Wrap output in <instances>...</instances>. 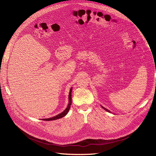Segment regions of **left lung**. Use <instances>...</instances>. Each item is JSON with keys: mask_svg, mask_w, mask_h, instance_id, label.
Returning <instances> with one entry per match:
<instances>
[{"mask_svg": "<svg viewBox=\"0 0 156 156\" xmlns=\"http://www.w3.org/2000/svg\"><path fill=\"white\" fill-rule=\"evenodd\" d=\"M103 107V109H105V111H108V112H110V111H109V110H107V109H105V108H104V107Z\"/></svg>", "mask_w": 156, "mask_h": 156, "instance_id": "8db88e82", "label": "left lung"}]
</instances>
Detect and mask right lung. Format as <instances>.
<instances>
[{
	"label": "right lung",
	"instance_id": "right-lung-1",
	"mask_svg": "<svg viewBox=\"0 0 156 156\" xmlns=\"http://www.w3.org/2000/svg\"><path fill=\"white\" fill-rule=\"evenodd\" d=\"M71 94H72V88L70 89V93H69V105H68V107H66V109L63 111L62 113L58 114V115H57V116L55 117H51V118H49V119H43V121H53V120H57V119H61L63 117H65V115L68 113V112H69V111L70 108V105H71V103H72V97H71Z\"/></svg>",
	"mask_w": 156,
	"mask_h": 156
}]
</instances>
